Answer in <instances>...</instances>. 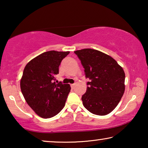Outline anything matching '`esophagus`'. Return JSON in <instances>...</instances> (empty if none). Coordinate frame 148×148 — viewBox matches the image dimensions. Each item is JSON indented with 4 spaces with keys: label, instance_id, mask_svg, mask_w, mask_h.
<instances>
[{
    "label": "esophagus",
    "instance_id": "esophagus-1",
    "mask_svg": "<svg viewBox=\"0 0 148 148\" xmlns=\"http://www.w3.org/2000/svg\"><path fill=\"white\" fill-rule=\"evenodd\" d=\"M71 87H72V89H74V87H75V84H71Z\"/></svg>",
    "mask_w": 148,
    "mask_h": 148
}]
</instances>
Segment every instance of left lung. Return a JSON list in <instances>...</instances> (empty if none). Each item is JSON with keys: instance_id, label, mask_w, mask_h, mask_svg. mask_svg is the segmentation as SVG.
<instances>
[{"instance_id": "obj_1", "label": "left lung", "mask_w": 148, "mask_h": 148, "mask_svg": "<svg viewBox=\"0 0 148 148\" xmlns=\"http://www.w3.org/2000/svg\"><path fill=\"white\" fill-rule=\"evenodd\" d=\"M74 53L81 61L86 77L91 80L82 97L84 107L95 115L110 114L124 93L123 69L112 57L98 50L87 48Z\"/></svg>"}]
</instances>
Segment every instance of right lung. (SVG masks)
Returning a JSON list of instances; mask_svg holds the SVG:
<instances>
[{"label":"right lung","instance_id":"obj_1","mask_svg":"<svg viewBox=\"0 0 148 148\" xmlns=\"http://www.w3.org/2000/svg\"><path fill=\"white\" fill-rule=\"evenodd\" d=\"M69 53L54 50L44 52L25 67L20 81L22 94L29 106L42 118L56 116L64 106L71 86L56 82L55 76L59 74L61 61Z\"/></svg>","mask_w":148,"mask_h":148}]
</instances>
